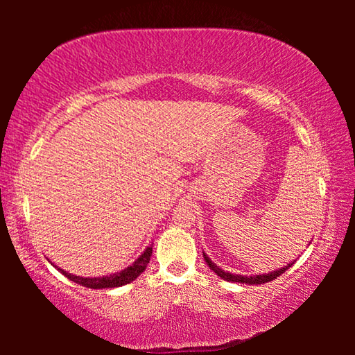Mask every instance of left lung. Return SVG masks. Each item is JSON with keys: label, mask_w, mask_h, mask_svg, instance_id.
I'll return each instance as SVG.
<instances>
[{"label": "left lung", "mask_w": 355, "mask_h": 355, "mask_svg": "<svg viewBox=\"0 0 355 355\" xmlns=\"http://www.w3.org/2000/svg\"><path fill=\"white\" fill-rule=\"evenodd\" d=\"M203 258H205L207 264L209 266V269L211 271H214L216 275H219L220 279H224L227 282H233V284H248V285H261V284H266V282H271L274 279H277L279 275L284 274L286 269H290V266H293L294 261L286 264V266L277 269V271H272V272H268V274H261V275H239V274H232V272H227L224 271V269H220L218 264L213 263L211 260H209L208 255L203 252Z\"/></svg>", "instance_id": "1"}]
</instances>
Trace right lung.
<instances>
[{
    "mask_svg": "<svg viewBox=\"0 0 355 355\" xmlns=\"http://www.w3.org/2000/svg\"><path fill=\"white\" fill-rule=\"evenodd\" d=\"M152 248L153 245L150 244L148 248L142 252L139 255V258L131 264V266L122 269L120 272L116 274H111V275H103V277H80V275H73L67 271H64V269L58 268L56 264H53L59 272L64 274L65 277L70 279L71 282H75L78 285H83L86 288H92V290H101V288H117V286H122V285H127L130 282L136 280L139 275L146 271L147 264L150 261V257H152Z\"/></svg>",
    "mask_w": 355,
    "mask_h": 355,
    "instance_id": "1",
    "label": "right lung"
}]
</instances>
